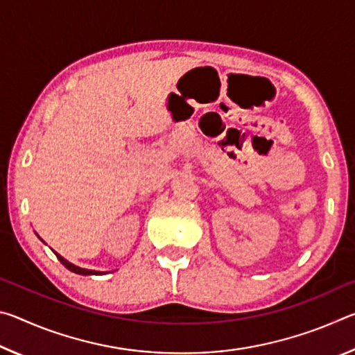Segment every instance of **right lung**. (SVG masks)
Segmentation results:
<instances>
[{"instance_id": "obj_1", "label": "right lung", "mask_w": 355, "mask_h": 355, "mask_svg": "<svg viewBox=\"0 0 355 355\" xmlns=\"http://www.w3.org/2000/svg\"><path fill=\"white\" fill-rule=\"evenodd\" d=\"M55 254H56V252H55ZM56 257H58V260L61 261L64 266L69 269V271L75 272V274H80V275H100V274H105V272H100V271H92V269H84V268H80V266H75V264H71L70 261L65 260V258L61 257L59 254H56Z\"/></svg>"}]
</instances>
